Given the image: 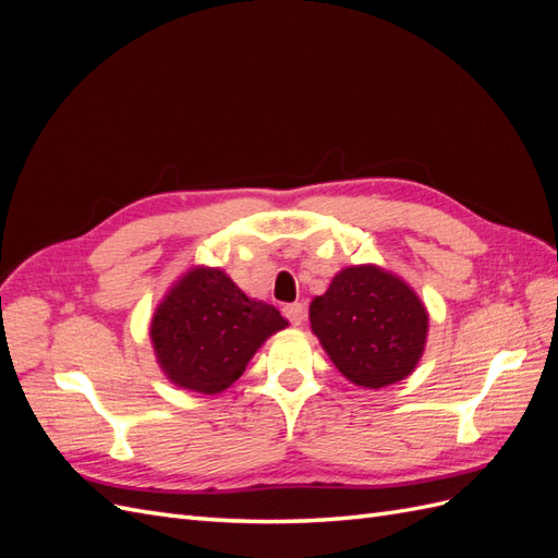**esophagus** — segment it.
I'll list each match as a JSON object with an SVG mask.
<instances>
[{
	"label": "esophagus",
	"mask_w": 558,
	"mask_h": 558,
	"mask_svg": "<svg viewBox=\"0 0 558 558\" xmlns=\"http://www.w3.org/2000/svg\"><path fill=\"white\" fill-rule=\"evenodd\" d=\"M283 316L289 318L293 326H302L305 324V305H300V302H291V305L283 307Z\"/></svg>",
	"instance_id": "34e87169"
}]
</instances>
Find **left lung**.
Returning a JSON list of instances; mask_svg holds the SVG:
<instances>
[{"mask_svg": "<svg viewBox=\"0 0 558 558\" xmlns=\"http://www.w3.org/2000/svg\"><path fill=\"white\" fill-rule=\"evenodd\" d=\"M312 330L335 367L356 386L384 388L414 373L428 335V312L400 277L351 265L310 305Z\"/></svg>", "mask_w": 558, "mask_h": 558, "instance_id": "8db88e82", "label": "left lung"}]
</instances>
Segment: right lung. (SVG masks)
<instances>
[{"mask_svg": "<svg viewBox=\"0 0 558 558\" xmlns=\"http://www.w3.org/2000/svg\"><path fill=\"white\" fill-rule=\"evenodd\" d=\"M286 326L279 310L251 300L223 269L193 267L158 305L150 342L167 379L216 396L238 381L253 353Z\"/></svg>", "mask_w": 558, "mask_h": 558, "instance_id": "obj_1", "label": "right lung"}]
</instances>
